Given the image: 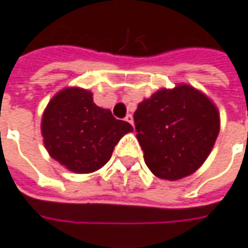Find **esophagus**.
<instances>
[{"label":"esophagus","instance_id":"obj_1","mask_svg":"<svg viewBox=\"0 0 248 248\" xmlns=\"http://www.w3.org/2000/svg\"><path fill=\"white\" fill-rule=\"evenodd\" d=\"M124 121H126V122H129L130 124H133V116L130 115V114H127L126 118H124Z\"/></svg>","mask_w":248,"mask_h":248}]
</instances>
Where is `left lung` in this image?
<instances>
[{"label":"left lung","instance_id":"8db88e82","mask_svg":"<svg viewBox=\"0 0 248 248\" xmlns=\"http://www.w3.org/2000/svg\"><path fill=\"white\" fill-rule=\"evenodd\" d=\"M134 124L145 165L159 178L175 181L207 159L219 133V114L206 94L181 83L142 100Z\"/></svg>","mask_w":248,"mask_h":248}]
</instances>
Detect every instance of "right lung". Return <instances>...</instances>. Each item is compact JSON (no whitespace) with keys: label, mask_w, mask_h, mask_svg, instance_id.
I'll return each mask as SVG.
<instances>
[{"label":"right lung","mask_w":248,"mask_h":248,"mask_svg":"<svg viewBox=\"0 0 248 248\" xmlns=\"http://www.w3.org/2000/svg\"><path fill=\"white\" fill-rule=\"evenodd\" d=\"M81 88L60 90L44 111L41 132L52 158L74 173H93L107 163L118 141L133 126L97 107Z\"/></svg>","instance_id":"add662e5"}]
</instances>
